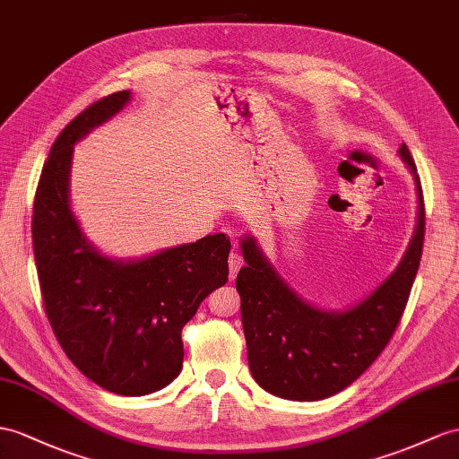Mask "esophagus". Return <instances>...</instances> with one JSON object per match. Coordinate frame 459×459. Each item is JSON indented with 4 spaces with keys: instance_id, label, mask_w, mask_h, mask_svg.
<instances>
[{
    "instance_id": "34e87169",
    "label": "esophagus",
    "mask_w": 459,
    "mask_h": 459,
    "mask_svg": "<svg viewBox=\"0 0 459 459\" xmlns=\"http://www.w3.org/2000/svg\"><path fill=\"white\" fill-rule=\"evenodd\" d=\"M228 263H230V278H236V276H238V271H239L241 264H243V259H241V256H239L238 253H231Z\"/></svg>"
}]
</instances>
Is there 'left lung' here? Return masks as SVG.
Here are the masks:
<instances>
[{
	"label": "left lung",
	"mask_w": 459,
	"mask_h": 459,
	"mask_svg": "<svg viewBox=\"0 0 459 459\" xmlns=\"http://www.w3.org/2000/svg\"><path fill=\"white\" fill-rule=\"evenodd\" d=\"M399 155L415 177L417 230L399 266L360 304L346 311L309 306L268 263L255 238L241 239L245 266L236 278L249 370L268 394L319 401L339 394L377 359L403 316L420 264L424 200L415 160L403 143Z\"/></svg>",
	"instance_id": "8db88e82"
}]
</instances>
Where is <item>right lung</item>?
Segmentation results:
<instances>
[{"label":"right lung","mask_w":459,"mask_h":459,"mask_svg":"<svg viewBox=\"0 0 459 459\" xmlns=\"http://www.w3.org/2000/svg\"><path fill=\"white\" fill-rule=\"evenodd\" d=\"M130 100H95L52 143L32 208V249L44 311L64 352L85 377L118 395H148L181 374V331L203 299L228 282L226 233L138 261L100 255L70 208L74 143Z\"/></svg>","instance_id":"right-lung-1"}]
</instances>
